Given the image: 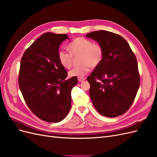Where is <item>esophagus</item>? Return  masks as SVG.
Returning <instances> with one entry per match:
<instances>
[{
  "label": "esophagus",
  "mask_w": 157,
  "mask_h": 157,
  "mask_svg": "<svg viewBox=\"0 0 157 157\" xmlns=\"http://www.w3.org/2000/svg\"><path fill=\"white\" fill-rule=\"evenodd\" d=\"M86 79L85 78H83V77H78V81L79 82H82V81H84V80Z\"/></svg>",
  "instance_id": "obj_1"
}]
</instances>
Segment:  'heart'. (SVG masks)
<instances>
[{
	"label": "heart",
	"mask_w": 157,
	"mask_h": 157,
	"mask_svg": "<svg viewBox=\"0 0 157 157\" xmlns=\"http://www.w3.org/2000/svg\"><path fill=\"white\" fill-rule=\"evenodd\" d=\"M68 48L71 54L64 50H60L58 52V59L61 65L66 69H69L73 63L72 56L78 54L81 55L80 63H82L69 71L70 77H84L89 72L90 67H97L103 59L102 47L84 37L76 38L69 44Z\"/></svg>",
	"instance_id": "1"
}]
</instances>
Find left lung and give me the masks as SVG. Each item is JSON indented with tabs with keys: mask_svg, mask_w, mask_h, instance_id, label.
I'll use <instances>...</instances> for the list:
<instances>
[{
	"mask_svg": "<svg viewBox=\"0 0 157 157\" xmlns=\"http://www.w3.org/2000/svg\"><path fill=\"white\" fill-rule=\"evenodd\" d=\"M86 36L98 42L103 50L101 62L87 78L93 105L103 116L122 115L134 102L140 87L136 56L124 38L114 33L100 30Z\"/></svg>",
	"mask_w": 157,
	"mask_h": 157,
	"instance_id": "left-lung-1",
	"label": "left lung"
}]
</instances>
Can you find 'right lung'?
I'll return each mask as SVG.
<instances>
[{
	"instance_id": "add662e5",
	"label": "right lung",
	"mask_w": 157,
	"mask_h": 157,
	"mask_svg": "<svg viewBox=\"0 0 157 157\" xmlns=\"http://www.w3.org/2000/svg\"><path fill=\"white\" fill-rule=\"evenodd\" d=\"M66 34L46 33L23 54L19 72V86L27 106L40 119L58 122L71 107V92L77 77L65 79L67 72L58 59L59 45Z\"/></svg>"
}]
</instances>
